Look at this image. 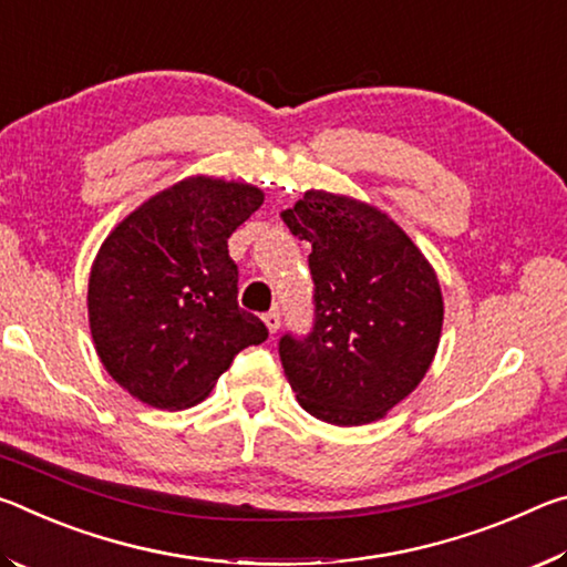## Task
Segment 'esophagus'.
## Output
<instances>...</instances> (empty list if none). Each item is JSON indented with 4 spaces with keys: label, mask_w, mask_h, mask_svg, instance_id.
Returning a JSON list of instances; mask_svg holds the SVG:
<instances>
[{
    "label": "esophagus",
    "mask_w": 567,
    "mask_h": 567,
    "mask_svg": "<svg viewBox=\"0 0 567 567\" xmlns=\"http://www.w3.org/2000/svg\"><path fill=\"white\" fill-rule=\"evenodd\" d=\"M262 320H265V324H267V330H270V334H275L277 330H280V312H277V310L267 312Z\"/></svg>",
    "instance_id": "obj_1"
}]
</instances>
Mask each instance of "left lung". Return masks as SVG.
Listing matches in <instances>:
<instances>
[{
    "instance_id": "obj_1",
    "label": "left lung",
    "mask_w": 567,
    "mask_h": 567,
    "mask_svg": "<svg viewBox=\"0 0 567 567\" xmlns=\"http://www.w3.org/2000/svg\"><path fill=\"white\" fill-rule=\"evenodd\" d=\"M280 217L312 245L315 328L280 340L297 402L330 425L382 420L435 360L445 305L433 265L362 199L307 189Z\"/></svg>"
}]
</instances>
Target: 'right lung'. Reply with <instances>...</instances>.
I'll return each mask as SVG.
<instances>
[{
    "instance_id": "1",
    "label": "right lung",
    "mask_w": 567,
    "mask_h": 567,
    "mask_svg": "<svg viewBox=\"0 0 567 567\" xmlns=\"http://www.w3.org/2000/svg\"><path fill=\"white\" fill-rule=\"evenodd\" d=\"M247 182L192 175L145 199L100 245L87 285L92 342L112 380L145 405L185 410L233 358L267 340L239 310L227 237L260 209Z\"/></svg>"
}]
</instances>
